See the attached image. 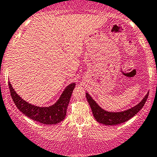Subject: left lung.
I'll return each mask as SVG.
<instances>
[{"mask_svg":"<svg viewBox=\"0 0 157 157\" xmlns=\"http://www.w3.org/2000/svg\"><path fill=\"white\" fill-rule=\"evenodd\" d=\"M148 94L149 93L147 94L144 98L138 105L128 109V110L121 112H106L97 105V102L91 98V97L87 93H86V97H87L89 105L91 108L94 118L97 120V121H98L100 124H105V125L114 126L126 122L128 120L132 118L133 116L136 115L145 104L147 99L148 97Z\"/></svg>","mask_w":157,"mask_h":157,"instance_id":"1","label":"left lung"}]
</instances>
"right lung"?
I'll list each match as a JSON object with an SVG mask.
<instances>
[{
    "label": "right lung",
    "instance_id": "obj_1",
    "mask_svg": "<svg viewBox=\"0 0 157 157\" xmlns=\"http://www.w3.org/2000/svg\"><path fill=\"white\" fill-rule=\"evenodd\" d=\"M8 85L12 99L18 110L29 118L47 125L58 124L65 118L72 90L75 86V83L67 86L60 98L54 105L49 107H38L31 105L21 99L16 94L10 82H8Z\"/></svg>",
    "mask_w": 157,
    "mask_h": 157
}]
</instances>
